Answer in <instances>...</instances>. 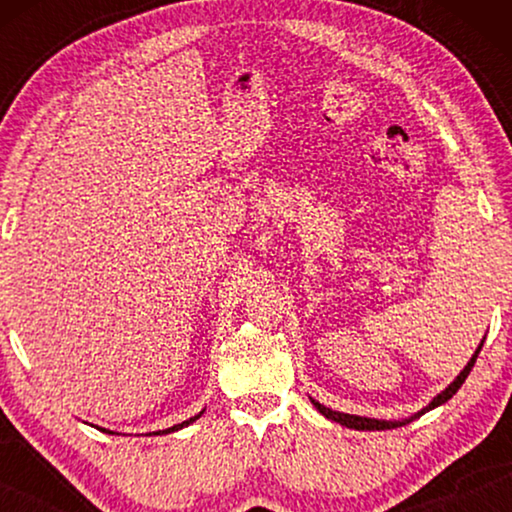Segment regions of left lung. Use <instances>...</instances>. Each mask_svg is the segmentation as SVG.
I'll list each match as a JSON object with an SVG mask.
<instances>
[{"label":"left lung","instance_id":"obj_1","mask_svg":"<svg viewBox=\"0 0 512 512\" xmlns=\"http://www.w3.org/2000/svg\"><path fill=\"white\" fill-rule=\"evenodd\" d=\"M480 349H482V342H480V347L475 349L473 359L468 361V366L459 373L457 380H454V382L450 384V387H447V389L443 391V394H438L436 398H433V401L429 403V408H424L422 412H417L415 417L424 415V412H429V410H433V408H438V405H443L445 401H450V398H452L454 394H457L461 384L466 382L468 373H471V368L475 366V359H478ZM312 403H314V408H317L324 417L333 419V422H340L342 426H347V429H356V431H387V429H396V426H403V424H408V422H412V419H415V417H412V419H405V422H382V419H368V417H359V415H345V412L331 410V408H326V405H321V403H317V401H312Z\"/></svg>","mask_w":512,"mask_h":512}]
</instances>
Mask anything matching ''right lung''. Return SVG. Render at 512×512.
<instances>
[{"instance_id": "right-lung-1", "label": "right lung", "mask_w": 512, "mask_h": 512, "mask_svg": "<svg viewBox=\"0 0 512 512\" xmlns=\"http://www.w3.org/2000/svg\"><path fill=\"white\" fill-rule=\"evenodd\" d=\"M200 415H195V417H191V419H186V422H181V424H174L172 429H165V431H156V433H172V431H179V429H184V426H188L191 422H195V419H198Z\"/></svg>"}]
</instances>
